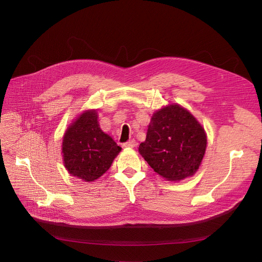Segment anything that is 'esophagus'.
Returning <instances> with one entry per match:
<instances>
[{
    "mask_svg": "<svg viewBox=\"0 0 262 262\" xmlns=\"http://www.w3.org/2000/svg\"><path fill=\"white\" fill-rule=\"evenodd\" d=\"M123 146L124 147H136L137 146V142L134 140H130L128 142H125V143H123Z\"/></svg>",
    "mask_w": 262,
    "mask_h": 262,
    "instance_id": "obj_1",
    "label": "esophagus"
}]
</instances>
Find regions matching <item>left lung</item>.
Listing matches in <instances>:
<instances>
[{
	"label": "left lung",
	"instance_id": "1",
	"mask_svg": "<svg viewBox=\"0 0 262 262\" xmlns=\"http://www.w3.org/2000/svg\"><path fill=\"white\" fill-rule=\"evenodd\" d=\"M205 148L202 125L187 109L169 105L154 113L139 152L158 175L179 181L199 169Z\"/></svg>",
	"mask_w": 262,
	"mask_h": 262
}]
</instances>
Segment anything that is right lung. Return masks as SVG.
<instances>
[{
	"label": "right lung",
	"instance_id": "obj_1",
	"mask_svg": "<svg viewBox=\"0 0 262 262\" xmlns=\"http://www.w3.org/2000/svg\"><path fill=\"white\" fill-rule=\"evenodd\" d=\"M96 110L84 112L66 131L62 142L63 163L72 176L94 181L109 169L121 150L99 128Z\"/></svg>",
	"mask_w": 262,
	"mask_h": 262
}]
</instances>
